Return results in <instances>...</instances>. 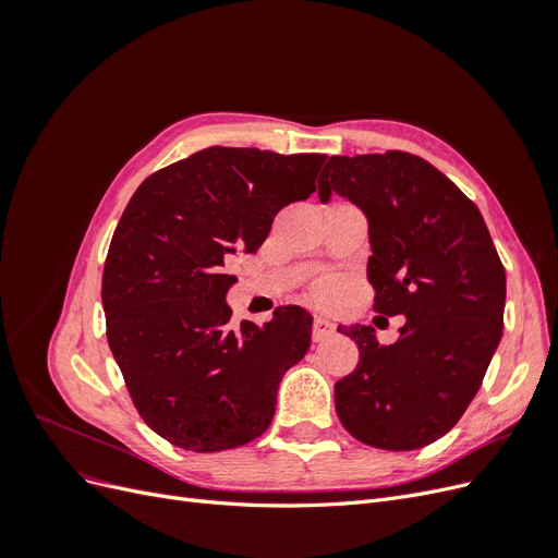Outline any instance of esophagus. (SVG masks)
<instances>
[{
    "label": "esophagus",
    "mask_w": 558,
    "mask_h": 558,
    "mask_svg": "<svg viewBox=\"0 0 558 558\" xmlns=\"http://www.w3.org/2000/svg\"><path fill=\"white\" fill-rule=\"evenodd\" d=\"M332 332H335V324H330L328 318H320V316L314 318V326H312V340H314V342L328 340V337H330Z\"/></svg>",
    "instance_id": "34e87169"
}]
</instances>
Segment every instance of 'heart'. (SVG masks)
<instances>
[{
  "label": "heart",
  "mask_w": 558,
  "mask_h": 558,
  "mask_svg": "<svg viewBox=\"0 0 558 558\" xmlns=\"http://www.w3.org/2000/svg\"><path fill=\"white\" fill-rule=\"evenodd\" d=\"M337 293H340V281L337 279H320L312 291L318 305H330V302L337 298Z\"/></svg>",
  "instance_id": "b5f03b06"
}]
</instances>
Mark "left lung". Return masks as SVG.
Segmentation results:
<instances>
[{
	"label": "left lung",
	"mask_w": 558,
	"mask_h": 558,
	"mask_svg": "<svg viewBox=\"0 0 558 558\" xmlns=\"http://www.w3.org/2000/svg\"><path fill=\"white\" fill-rule=\"evenodd\" d=\"M365 216L375 312L404 314L398 342L375 328H337L359 365L335 384V410L363 445L410 451L440 440L477 396L502 337L505 267L475 202L424 158L386 150L332 156L318 197Z\"/></svg>",
	"instance_id": "8db88e82"
}]
</instances>
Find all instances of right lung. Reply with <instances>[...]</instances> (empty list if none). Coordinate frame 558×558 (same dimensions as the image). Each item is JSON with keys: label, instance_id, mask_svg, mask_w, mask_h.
Masks as SVG:
<instances>
[{"label": "right lung", "instance_id": "obj_1", "mask_svg": "<svg viewBox=\"0 0 558 558\" xmlns=\"http://www.w3.org/2000/svg\"><path fill=\"white\" fill-rule=\"evenodd\" d=\"M326 156L209 146L150 174L125 207L102 275L107 340L140 416L189 451L242 447L272 424L312 316L277 310L230 330L226 260L256 253L275 216L316 191Z\"/></svg>", "mask_w": 558, "mask_h": 558}]
</instances>
